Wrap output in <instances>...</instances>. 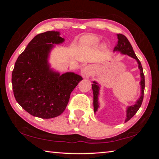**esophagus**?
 I'll list each match as a JSON object with an SVG mask.
<instances>
[{
  "mask_svg": "<svg viewBox=\"0 0 159 159\" xmlns=\"http://www.w3.org/2000/svg\"><path fill=\"white\" fill-rule=\"evenodd\" d=\"M81 74L82 76L84 78H88L92 74V69L89 66H86L82 70Z\"/></svg>",
  "mask_w": 159,
  "mask_h": 159,
  "instance_id": "esophagus-1",
  "label": "esophagus"
}]
</instances>
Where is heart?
<instances>
[{"instance_id":"1","label":"heart","mask_w":159,"mask_h":159,"mask_svg":"<svg viewBox=\"0 0 159 159\" xmlns=\"http://www.w3.org/2000/svg\"><path fill=\"white\" fill-rule=\"evenodd\" d=\"M99 39L98 38L93 36H87L83 37L81 41L83 46L85 47H92L95 46L98 44Z\"/></svg>"}]
</instances>
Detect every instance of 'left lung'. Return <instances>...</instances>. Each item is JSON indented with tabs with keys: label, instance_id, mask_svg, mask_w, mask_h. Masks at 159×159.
Wrapping results in <instances>:
<instances>
[{
	"label": "left lung",
	"instance_id": "8db88e82",
	"mask_svg": "<svg viewBox=\"0 0 159 159\" xmlns=\"http://www.w3.org/2000/svg\"><path fill=\"white\" fill-rule=\"evenodd\" d=\"M118 37V44L114 48V51H119L123 54H125V55H128L130 56L131 57L135 59L138 61L139 64V69H140V76H141V81H140V85H141V96L140 98H139L138 101L136 102L135 104H134L133 106L128 107L127 109V116H126V119L125 122L128 121L132 117L134 116V115L136 114L137 111H138L139 109L140 108L142 105V101H143L144 98V75L143 73V69H142L141 62L138 60V58L137 57L135 54L134 52V50L133 49V47H132L131 44L130 42L128 40L127 38H126L124 35L123 34H117ZM92 88L93 91V105H94V111L96 112L97 110H98L99 105H98V95H99V85L98 83L95 81H93V83L92 84Z\"/></svg>",
	"mask_w": 159,
	"mask_h": 159
}]
</instances>
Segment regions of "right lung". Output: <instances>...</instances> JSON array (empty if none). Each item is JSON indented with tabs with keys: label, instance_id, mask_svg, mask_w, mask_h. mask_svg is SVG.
<instances>
[{
	"label": "right lung",
	"instance_id": "add662e5",
	"mask_svg": "<svg viewBox=\"0 0 159 159\" xmlns=\"http://www.w3.org/2000/svg\"><path fill=\"white\" fill-rule=\"evenodd\" d=\"M58 31L36 35L16 61L12 73V90L19 104L29 114L52 118L65 110L71 93L83 78L71 72L52 71L48 58L53 44L64 39Z\"/></svg>",
	"mask_w": 159,
	"mask_h": 159
}]
</instances>
